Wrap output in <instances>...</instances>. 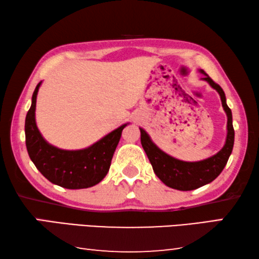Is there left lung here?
I'll return each mask as SVG.
<instances>
[{"mask_svg":"<svg viewBox=\"0 0 259 259\" xmlns=\"http://www.w3.org/2000/svg\"><path fill=\"white\" fill-rule=\"evenodd\" d=\"M203 74L202 80L207 81L211 88L221 96L223 108L227 115V136L224 147L216 154L205 160L196 162H186L170 156L161 151L145 130L140 129V142L146 155L153 166V170L157 177L166 186L178 191H192L205 184L214 181L219 174L223 171L229 161V157L234 145V129L232 123V112L226 104L224 91L217 83H214L203 69H200Z\"/></svg>","mask_w":259,"mask_h":259,"instance_id":"1","label":"left lung"}]
</instances>
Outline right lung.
<instances>
[{
    "label": "right lung",
    "mask_w": 259,
    "mask_h": 259,
    "mask_svg": "<svg viewBox=\"0 0 259 259\" xmlns=\"http://www.w3.org/2000/svg\"><path fill=\"white\" fill-rule=\"evenodd\" d=\"M40 85L41 82L35 88L32 105L25 120L26 147L30 160L48 181L68 190L88 188L102 182L111 166L122 130L128 123L122 124L83 150H60L42 137L35 122L36 96Z\"/></svg>",
    "instance_id": "1"
}]
</instances>
